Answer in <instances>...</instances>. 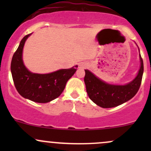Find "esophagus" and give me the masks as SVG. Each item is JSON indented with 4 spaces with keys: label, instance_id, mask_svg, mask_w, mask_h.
Instances as JSON below:
<instances>
[{
    "label": "esophagus",
    "instance_id": "34e87169",
    "mask_svg": "<svg viewBox=\"0 0 151 151\" xmlns=\"http://www.w3.org/2000/svg\"><path fill=\"white\" fill-rule=\"evenodd\" d=\"M85 66H86V65H85V63H81V64L80 65V68H85Z\"/></svg>",
    "mask_w": 151,
    "mask_h": 151
}]
</instances>
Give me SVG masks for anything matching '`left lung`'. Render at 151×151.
<instances>
[{
  "label": "left lung",
  "mask_w": 151,
  "mask_h": 151,
  "mask_svg": "<svg viewBox=\"0 0 151 151\" xmlns=\"http://www.w3.org/2000/svg\"><path fill=\"white\" fill-rule=\"evenodd\" d=\"M139 60L140 68L137 74L132 81L126 85L109 84L97 77L89 70L85 69L84 81L89 98L102 108L115 107L133 98L139 91L144 71L140 53Z\"/></svg>",
  "instance_id": "obj_1"
}]
</instances>
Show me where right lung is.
Listing matches in <instances>:
<instances>
[{
  "mask_svg": "<svg viewBox=\"0 0 151 151\" xmlns=\"http://www.w3.org/2000/svg\"><path fill=\"white\" fill-rule=\"evenodd\" d=\"M31 34L24 36L12 57V78L17 91L22 97L34 102L47 103L62 93L67 81L74 75L78 66L48 74H36L29 71L23 63L22 51L27 39Z\"/></svg>",
  "mask_w": 151,
  "mask_h": 151,
  "instance_id": "1",
  "label": "right lung"
}]
</instances>
